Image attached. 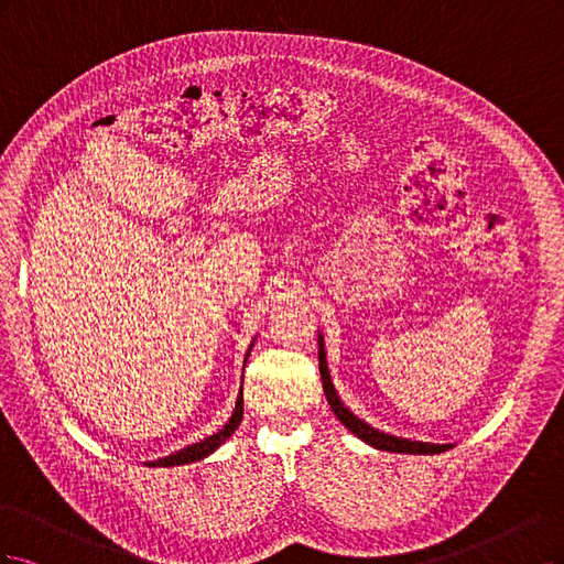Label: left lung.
Masks as SVG:
<instances>
[{
	"label": "left lung",
	"instance_id": "obj_1",
	"mask_svg": "<svg viewBox=\"0 0 564 564\" xmlns=\"http://www.w3.org/2000/svg\"><path fill=\"white\" fill-rule=\"evenodd\" d=\"M318 368H321V379H323V391L325 398H328V403L335 412L337 420L347 426L354 435L362 443H368L377 449H387V452H403V454H441L445 449L452 447L449 445H438V443H422V441H410V438H398V435L384 433L375 426H370L368 422L358 420V416L341 403V398L335 391V384L330 379V370H328V360H325V344H323V335L318 333Z\"/></svg>",
	"mask_w": 564,
	"mask_h": 564
}]
</instances>
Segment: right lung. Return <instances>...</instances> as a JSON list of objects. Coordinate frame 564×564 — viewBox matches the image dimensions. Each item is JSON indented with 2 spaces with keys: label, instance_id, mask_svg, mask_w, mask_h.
Segmentation results:
<instances>
[{
  "label": "right lung",
  "instance_id": "1",
  "mask_svg": "<svg viewBox=\"0 0 564 564\" xmlns=\"http://www.w3.org/2000/svg\"><path fill=\"white\" fill-rule=\"evenodd\" d=\"M252 344H256V339L250 341L246 360H248V356H250ZM241 420H243V389H241L239 398H236V408H234V412H231V416H229V422H227L220 431L208 435V438H204V441L192 443V445H187V447H183V449H177V452L169 454V457H161V459H156V462H144V466H152V468H156V466H159V468H161V466H183V464H192V462L204 459V457H208V454H213L217 447H220L227 438H231V433H234L236 429H239Z\"/></svg>",
  "mask_w": 564,
  "mask_h": 564
}]
</instances>
